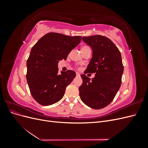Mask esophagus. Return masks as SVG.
Listing matches in <instances>:
<instances>
[{"label": "esophagus", "mask_w": 148, "mask_h": 148, "mask_svg": "<svg viewBox=\"0 0 148 148\" xmlns=\"http://www.w3.org/2000/svg\"><path fill=\"white\" fill-rule=\"evenodd\" d=\"M76 76H77V77H79V76H80V74H79V73L77 72V73H76Z\"/></svg>", "instance_id": "esophagus-1"}]
</instances>
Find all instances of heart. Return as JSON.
<instances>
[{
  "instance_id": "b5f03b06",
  "label": "heart",
  "mask_w": 148,
  "mask_h": 148,
  "mask_svg": "<svg viewBox=\"0 0 148 148\" xmlns=\"http://www.w3.org/2000/svg\"><path fill=\"white\" fill-rule=\"evenodd\" d=\"M89 47L88 46H83V47H82V49H86V48H88Z\"/></svg>"
}]
</instances>
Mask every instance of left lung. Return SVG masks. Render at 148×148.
Returning <instances> with one entry per match:
<instances>
[{
  "mask_svg": "<svg viewBox=\"0 0 148 148\" xmlns=\"http://www.w3.org/2000/svg\"><path fill=\"white\" fill-rule=\"evenodd\" d=\"M82 39L92 51V59L84 73L96 74L92 80L81 75L83 84L79 88V96L89 107L101 109L113 101L122 84V56L114 42L104 36H84Z\"/></svg>",
  "mask_w": 148,
  "mask_h": 148,
  "instance_id": "8db88e82",
  "label": "left lung"
}]
</instances>
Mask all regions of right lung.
Masks as SVG:
<instances>
[{
	"instance_id": "right-lung-1",
	"label": "right lung",
	"mask_w": 148,
	"mask_h": 148,
	"mask_svg": "<svg viewBox=\"0 0 148 148\" xmlns=\"http://www.w3.org/2000/svg\"><path fill=\"white\" fill-rule=\"evenodd\" d=\"M80 36H69L49 33L35 44L26 62V80L34 99L42 106H49L64 97L66 87L76 77L72 70L58 73L59 61L66 60L78 45Z\"/></svg>"
}]
</instances>
